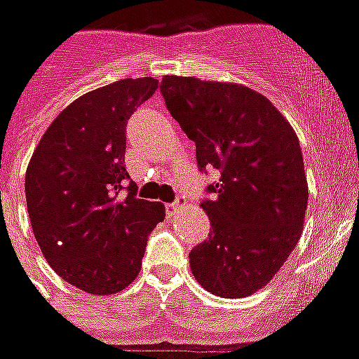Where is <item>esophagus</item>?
Segmentation results:
<instances>
[{"label": "esophagus", "instance_id": "1", "mask_svg": "<svg viewBox=\"0 0 359 359\" xmlns=\"http://www.w3.org/2000/svg\"><path fill=\"white\" fill-rule=\"evenodd\" d=\"M182 206H184V199H182V197H179V199L175 201V203H170V205H165V214L170 215H175L177 214V212H179L180 208H182Z\"/></svg>", "mask_w": 359, "mask_h": 359}]
</instances>
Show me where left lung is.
I'll list each match as a JSON object with an SVG mask.
<instances>
[{"label":"left lung","mask_w":359,"mask_h":359,"mask_svg":"<svg viewBox=\"0 0 359 359\" xmlns=\"http://www.w3.org/2000/svg\"><path fill=\"white\" fill-rule=\"evenodd\" d=\"M165 107L195 142L201 171H219L201 203L210 234L189 252L205 290L252 295L278 273L301 238L308 182L295 130L269 99L232 83L165 75Z\"/></svg>","instance_id":"1"}]
</instances>
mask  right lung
Masks as SVG:
<instances>
[{"label":"right lung","mask_w":359,"mask_h":359,"mask_svg":"<svg viewBox=\"0 0 359 359\" xmlns=\"http://www.w3.org/2000/svg\"><path fill=\"white\" fill-rule=\"evenodd\" d=\"M156 88L153 77L123 79L75 99L43 133L25 173L42 255L62 280L92 295L118 293L136 278L147 236L165 217L164 205L136 197L125 170L127 121Z\"/></svg>","instance_id":"right-lung-1"}]
</instances>
